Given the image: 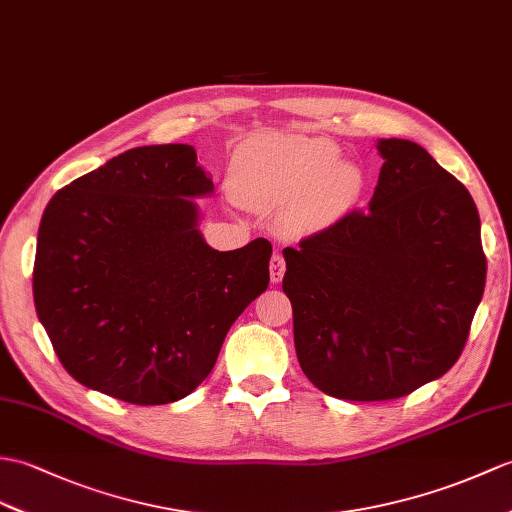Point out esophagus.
I'll return each instance as SVG.
<instances>
[{"label":"esophagus","mask_w":512,"mask_h":512,"mask_svg":"<svg viewBox=\"0 0 512 512\" xmlns=\"http://www.w3.org/2000/svg\"><path fill=\"white\" fill-rule=\"evenodd\" d=\"M285 275V259L281 255H272L270 259V281L279 283Z\"/></svg>","instance_id":"1"}]
</instances>
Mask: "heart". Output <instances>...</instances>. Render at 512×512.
<instances>
[{"label": "heart", "mask_w": 512, "mask_h": 512, "mask_svg": "<svg viewBox=\"0 0 512 512\" xmlns=\"http://www.w3.org/2000/svg\"><path fill=\"white\" fill-rule=\"evenodd\" d=\"M231 189L242 205L288 208L292 233L312 235L336 227L358 205L362 172L340 163V148L320 137L257 135L231 157Z\"/></svg>", "instance_id": "obj_1"}]
</instances>
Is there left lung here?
<instances>
[{"instance_id":"8db88e82","label":"left lung","mask_w":512,"mask_h":512,"mask_svg":"<svg viewBox=\"0 0 512 512\" xmlns=\"http://www.w3.org/2000/svg\"><path fill=\"white\" fill-rule=\"evenodd\" d=\"M368 211L283 248L296 358L329 397L386 401L445 375L482 301L486 257L467 187L408 139H379Z\"/></svg>"}]
</instances>
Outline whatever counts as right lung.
<instances>
[{
  "label": "right lung",
  "instance_id": "right-lung-1",
  "mask_svg": "<svg viewBox=\"0 0 512 512\" xmlns=\"http://www.w3.org/2000/svg\"><path fill=\"white\" fill-rule=\"evenodd\" d=\"M213 183L194 146L117 154L56 192L34 257V307L65 371L161 406L200 386L231 325L270 281L264 237L216 251L194 198Z\"/></svg>",
  "mask_w": 512,
  "mask_h": 512
}]
</instances>
